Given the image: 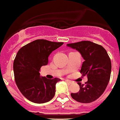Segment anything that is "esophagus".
<instances>
[{"instance_id": "esophagus-1", "label": "esophagus", "mask_w": 120, "mask_h": 120, "mask_svg": "<svg viewBox=\"0 0 120 120\" xmlns=\"http://www.w3.org/2000/svg\"><path fill=\"white\" fill-rule=\"evenodd\" d=\"M66 81L68 83V84H71V83H73V82H72V81H71V80H66Z\"/></svg>"}]
</instances>
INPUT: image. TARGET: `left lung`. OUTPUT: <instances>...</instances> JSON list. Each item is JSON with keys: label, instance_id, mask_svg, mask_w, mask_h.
Here are the masks:
<instances>
[{"label": "left lung", "instance_id": "obj_1", "mask_svg": "<svg viewBox=\"0 0 120 120\" xmlns=\"http://www.w3.org/2000/svg\"><path fill=\"white\" fill-rule=\"evenodd\" d=\"M76 49L84 59L80 70L82 76L87 75L85 84L78 82L80 90L71 93L72 98L80 103H91L104 92L110 80L111 61L104 47L90 41H82L67 44Z\"/></svg>", "mask_w": 120, "mask_h": 120}]
</instances>
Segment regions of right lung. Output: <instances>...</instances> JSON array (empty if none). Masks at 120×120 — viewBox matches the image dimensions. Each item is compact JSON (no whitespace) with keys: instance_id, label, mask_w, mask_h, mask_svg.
I'll return each instance as SVG.
<instances>
[{"instance_id":"obj_1","label":"right lung","mask_w":120,"mask_h":120,"mask_svg":"<svg viewBox=\"0 0 120 120\" xmlns=\"http://www.w3.org/2000/svg\"><path fill=\"white\" fill-rule=\"evenodd\" d=\"M63 42L36 40L25 45L18 50L13 63L15 80L24 97L31 102L43 104L53 98L56 84L61 79H48L40 77L42 66L48 64V57Z\"/></svg>"}]
</instances>
